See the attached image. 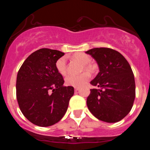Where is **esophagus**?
<instances>
[{
    "mask_svg": "<svg viewBox=\"0 0 150 150\" xmlns=\"http://www.w3.org/2000/svg\"><path fill=\"white\" fill-rule=\"evenodd\" d=\"M79 89H80L79 87H75V91H76V92H77V91L79 90Z\"/></svg>",
    "mask_w": 150,
    "mask_h": 150,
    "instance_id": "1",
    "label": "esophagus"
}]
</instances>
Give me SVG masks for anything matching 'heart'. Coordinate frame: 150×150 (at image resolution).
<instances>
[{
	"label": "heart",
	"instance_id": "obj_1",
	"mask_svg": "<svg viewBox=\"0 0 150 150\" xmlns=\"http://www.w3.org/2000/svg\"><path fill=\"white\" fill-rule=\"evenodd\" d=\"M73 58L76 61L83 64L84 68L87 70H91L92 69V65L89 64L91 61L90 56L84 53H77L73 56ZM56 68L58 73L61 75H65L68 71L67 68L66 58L61 57L58 58L56 63ZM90 78V74L88 72H84L80 75H69L65 78L66 85L73 87H81L85 85Z\"/></svg>",
	"mask_w": 150,
	"mask_h": 150
}]
</instances>
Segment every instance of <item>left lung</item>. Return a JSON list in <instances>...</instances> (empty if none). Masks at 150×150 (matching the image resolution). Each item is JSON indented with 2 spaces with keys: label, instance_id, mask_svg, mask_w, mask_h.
Instances as JSON below:
<instances>
[{
  "label": "left lung",
  "instance_id": "1",
  "mask_svg": "<svg viewBox=\"0 0 150 150\" xmlns=\"http://www.w3.org/2000/svg\"><path fill=\"white\" fill-rule=\"evenodd\" d=\"M97 62L99 73L91 85L87 105L96 118L116 123L130 112L135 97V82L130 64L119 52L109 48L86 51Z\"/></svg>",
  "mask_w": 150,
  "mask_h": 150
}]
</instances>
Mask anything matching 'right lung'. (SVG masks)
<instances>
[{
	"mask_svg": "<svg viewBox=\"0 0 150 150\" xmlns=\"http://www.w3.org/2000/svg\"><path fill=\"white\" fill-rule=\"evenodd\" d=\"M64 53L41 49L32 53L18 73L16 96L22 114L38 126H51L63 118L74 94L71 86H63L64 80L56 63Z\"/></svg>",
	"mask_w": 150,
	"mask_h": 150,
	"instance_id": "add662e5",
	"label": "right lung"
}]
</instances>
